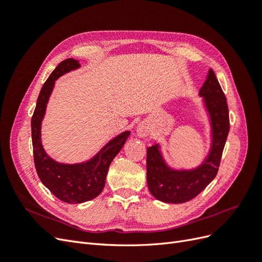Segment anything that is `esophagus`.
Returning a JSON list of instances; mask_svg holds the SVG:
<instances>
[{
	"instance_id": "esophagus-1",
	"label": "esophagus",
	"mask_w": 262,
	"mask_h": 262,
	"mask_svg": "<svg viewBox=\"0 0 262 262\" xmlns=\"http://www.w3.org/2000/svg\"><path fill=\"white\" fill-rule=\"evenodd\" d=\"M150 132H152V126L146 121H142L137 126V134L140 138H146L148 137Z\"/></svg>"
}]
</instances>
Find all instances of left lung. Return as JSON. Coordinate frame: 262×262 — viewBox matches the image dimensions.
I'll use <instances>...</instances> for the list:
<instances>
[{
	"label": "left lung",
	"mask_w": 262,
	"mask_h": 262,
	"mask_svg": "<svg viewBox=\"0 0 262 262\" xmlns=\"http://www.w3.org/2000/svg\"><path fill=\"white\" fill-rule=\"evenodd\" d=\"M210 124L211 143L204 160L193 168H175L166 162L160 143L147 147L146 181L149 192L165 203L193 199L215 178L229 131L228 108L213 70L210 69L199 92Z\"/></svg>",
	"instance_id": "obj_1"
}]
</instances>
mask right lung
Wrapping results in <instances>:
<instances>
[{
    "mask_svg": "<svg viewBox=\"0 0 262 262\" xmlns=\"http://www.w3.org/2000/svg\"><path fill=\"white\" fill-rule=\"evenodd\" d=\"M80 68V61L71 58L62 61L54 69L39 93L36 109L31 118V139L38 176L45 187L58 199L73 204L90 201L100 194L105 187L109 166L131 133L123 131L118 134L90 160L82 163H59L46 153L41 142V125L55 81Z\"/></svg>",
    "mask_w": 262,
    "mask_h": 262,
    "instance_id": "obj_1",
    "label": "right lung"
}]
</instances>
